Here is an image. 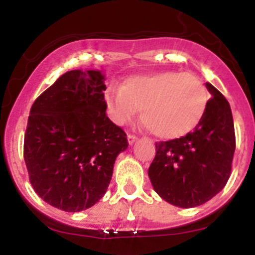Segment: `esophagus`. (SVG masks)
<instances>
[{"label": "esophagus", "instance_id": "1", "mask_svg": "<svg viewBox=\"0 0 255 255\" xmlns=\"http://www.w3.org/2000/svg\"><path fill=\"white\" fill-rule=\"evenodd\" d=\"M127 138H128V143H129V144H133L135 142V140L138 139L137 135H134V134H128Z\"/></svg>", "mask_w": 255, "mask_h": 255}]
</instances>
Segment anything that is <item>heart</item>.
I'll return each mask as SVG.
<instances>
[{"label":"heart","instance_id":"b5f03b06","mask_svg":"<svg viewBox=\"0 0 255 255\" xmlns=\"http://www.w3.org/2000/svg\"><path fill=\"white\" fill-rule=\"evenodd\" d=\"M113 122L126 125L142 110L140 118L155 137L176 139L192 132L208 107L204 82L192 73L163 71L125 80L105 94Z\"/></svg>","mask_w":255,"mask_h":255}]
</instances>
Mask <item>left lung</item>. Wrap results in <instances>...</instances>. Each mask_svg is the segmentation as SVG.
<instances>
[{
    "label": "left lung",
    "instance_id": "1",
    "mask_svg": "<svg viewBox=\"0 0 255 255\" xmlns=\"http://www.w3.org/2000/svg\"><path fill=\"white\" fill-rule=\"evenodd\" d=\"M213 97L205 117L192 132L155 143L148 175L156 194L174 206L205 204L227 184L236 149L232 111L226 97L206 84Z\"/></svg>",
    "mask_w": 255,
    "mask_h": 255
}]
</instances>
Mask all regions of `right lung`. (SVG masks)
<instances>
[{
  "instance_id": "add662e5",
  "label": "right lung",
  "mask_w": 255,
  "mask_h": 255,
  "mask_svg": "<svg viewBox=\"0 0 255 255\" xmlns=\"http://www.w3.org/2000/svg\"><path fill=\"white\" fill-rule=\"evenodd\" d=\"M105 76L71 70L34 101L24 134L29 181L38 196L66 212L94 206L111 181L127 134L107 117Z\"/></svg>"
}]
</instances>
